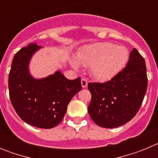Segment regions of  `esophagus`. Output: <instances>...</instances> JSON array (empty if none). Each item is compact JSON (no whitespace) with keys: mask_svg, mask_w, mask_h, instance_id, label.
I'll return each mask as SVG.
<instances>
[{"mask_svg":"<svg viewBox=\"0 0 158 158\" xmlns=\"http://www.w3.org/2000/svg\"><path fill=\"white\" fill-rule=\"evenodd\" d=\"M81 83L82 88L87 87L88 82H87V80H86V79H85V78H82L81 81Z\"/></svg>","mask_w":158,"mask_h":158,"instance_id":"34e87169","label":"esophagus"}]
</instances>
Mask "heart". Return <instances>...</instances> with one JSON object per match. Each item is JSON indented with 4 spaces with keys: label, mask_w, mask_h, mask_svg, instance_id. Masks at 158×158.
<instances>
[{
    "label": "heart",
    "mask_w": 158,
    "mask_h": 158,
    "mask_svg": "<svg viewBox=\"0 0 158 158\" xmlns=\"http://www.w3.org/2000/svg\"><path fill=\"white\" fill-rule=\"evenodd\" d=\"M78 62L86 68H91V74L100 81H106L115 77L126 65L129 52L126 47L115 46L108 42L85 46L77 53ZM78 68V64L73 62Z\"/></svg>",
    "instance_id": "1"
}]
</instances>
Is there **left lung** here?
Segmentation results:
<instances>
[{"mask_svg":"<svg viewBox=\"0 0 158 158\" xmlns=\"http://www.w3.org/2000/svg\"><path fill=\"white\" fill-rule=\"evenodd\" d=\"M147 84L145 59L134 48L127 66L111 80L88 84L92 95L88 111L93 122L104 128L129 122L142 105Z\"/></svg>","mask_w":158,"mask_h":158,"instance_id":"1","label":"left lung"}]
</instances>
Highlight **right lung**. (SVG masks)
<instances>
[{
  "label": "right lung",
  "instance_id": "right-lung-1",
  "mask_svg": "<svg viewBox=\"0 0 158 158\" xmlns=\"http://www.w3.org/2000/svg\"><path fill=\"white\" fill-rule=\"evenodd\" d=\"M40 47L31 43L15 54L8 75V90L12 107L22 120L50 129L62 122L67 106L81 91V84L80 77L69 80L60 71L43 79L32 77L29 61Z\"/></svg>",
  "mask_w": 158,
  "mask_h": 158
}]
</instances>
